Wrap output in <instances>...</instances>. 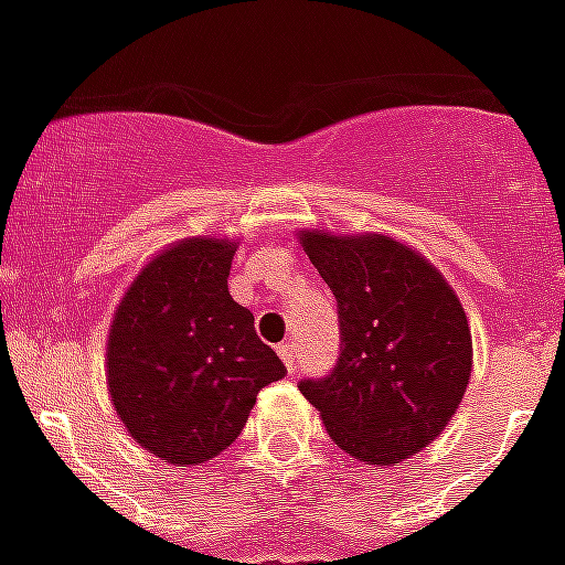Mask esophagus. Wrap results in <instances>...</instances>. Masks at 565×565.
I'll return each instance as SVG.
<instances>
[{
    "label": "esophagus",
    "instance_id": "1",
    "mask_svg": "<svg viewBox=\"0 0 565 565\" xmlns=\"http://www.w3.org/2000/svg\"><path fill=\"white\" fill-rule=\"evenodd\" d=\"M278 354H281V361H284V366H287V372H296V345L292 343H281L278 345Z\"/></svg>",
    "mask_w": 565,
    "mask_h": 565
}]
</instances>
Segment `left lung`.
<instances>
[{"label":"left lung","mask_w":565,"mask_h":565,"mask_svg":"<svg viewBox=\"0 0 565 565\" xmlns=\"http://www.w3.org/2000/svg\"><path fill=\"white\" fill-rule=\"evenodd\" d=\"M301 246L331 287L340 358L299 381L337 446L363 463L416 455L446 428L472 372V334L455 290L390 237L308 231Z\"/></svg>","instance_id":"left-lung-1"}]
</instances>
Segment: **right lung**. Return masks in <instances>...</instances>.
Segmentation results:
<instances>
[{
  "label": "right lung",
  "mask_w": 565,
  "mask_h": 565,
  "mask_svg": "<svg viewBox=\"0 0 565 565\" xmlns=\"http://www.w3.org/2000/svg\"><path fill=\"white\" fill-rule=\"evenodd\" d=\"M234 243L184 239L137 275L108 340V390L128 434L167 463L228 448L257 393L287 366L231 299Z\"/></svg>",
  "instance_id": "1"
}]
</instances>
